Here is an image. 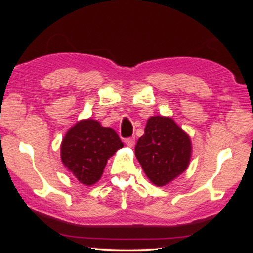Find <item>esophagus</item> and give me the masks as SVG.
<instances>
[{
  "label": "esophagus",
  "mask_w": 253,
  "mask_h": 253,
  "mask_svg": "<svg viewBox=\"0 0 253 253\" xmlns=\"http://www.w3.org/2000/svg\"><path fill=\"white\" fill-rule=\"evenodd\" d=\"M125 143L128 147H134L135 145V137H129V138L125 139Z\"/></svg>",
  "instance_id": "34e87169"
}]
</instances>
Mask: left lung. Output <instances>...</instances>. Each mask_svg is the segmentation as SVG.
<instances>
[{
    "label": "left lung",
    "mask_w": 253,
    "mask_h": 253,
    "mask_svg": "<svg viewBox=\"0 0 253 253\" xmlns=\"http://www.w3.org/2000/svg\"><path fill=\"white\" fill-rule=\"evenodd\" d=\"M191 152L190 137L172 118L163 116L148 119L135 146L145 174L157 186L166 185L187 169Z\"/></svg>",
    "instance_id": "left-lung-1"
}]
</instances>
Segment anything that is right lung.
Masks as SVG:
<instances>
[{
    "instance_id": "obj_1",
    "label": "right lung",
    "mask_w": 253,
    "mask_h": 253,
    "mask_svg": "<svg viewBox=\"0 0 253 253\" xmlns=\"http://www.w3.org/2000/svg\"><path fill=\"white\" fill-rule=\"evenodd\" d=\"M123 146L114 129L87 119L67 132L61 144V160L80 183L92 185L101 177L108 158Z\"/></svg>"
}]
</instances>
